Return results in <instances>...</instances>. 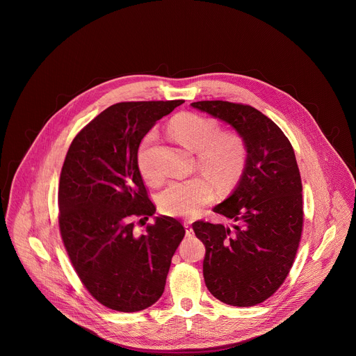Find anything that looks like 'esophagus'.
<instances>
[{
	"label": "esophagus",
	"instance_id": "34e87169",
	"mask_svg": "<svg viewBox=\"0 0 356 356\" xmlns=\"http://www.w3.org/2000/svg\"><path fill=\"white\" fill-rule=\"evenodd\" d=\"M184 228H186V236H188V238H191V236H194V232H193V228H191V225L188 224V222H184Z\"/></svg>",
	"mask_w": 356,
	"mask_h": 356
}]
</instances>
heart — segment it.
<instances>
[{
  "mask_svg": "<svg viewBox=\"0 0 356 356\" xmlns=\"http://www.w3.org/2000/svg\"><path fill=\"white\" fill-rule=\"evenodd\" d=\"M170 131L188 150L197 154L198 168L221 187L232 186L241 176L246 146L235 132H220L218 124L194 113L177 114L170 121ZM155 140V132H147L136 155V165L142 177L149 183H159L161 175L150 163L149 149ZM214 187L206 177H191L172 181L159 194V209L170 217L190 218L213 201Z\"/></svg>",
  "mask_w": 356,
  "mask_h": 356,
  "instance_id": "b5f03b06",
  "label": "heart"
}]
</instances>
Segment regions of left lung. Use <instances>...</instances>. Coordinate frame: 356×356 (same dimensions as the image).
<instances>
[{"label":"left lung","mask_w":356,"mask_h":356,"mask_svg":"<svg viewBox=\"0 0 356 356\" xmlns=\"http://www.w3.org/2000/svg\"><path fill=\"white\" fill-rule=\"evenodd\" d=\"M191 107L231 125L246 146L238 186L214 207L231 225L193 222L206 246L204 282L229 306H255L283 284L298 249L302 186L294 150L283 131L250 106L217 99Z\"/></svg>","instance_id":"left-lung-1"}]
</instances>
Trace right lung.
<instances>
[{"label":"right lung","mask_w":356,"mask_h":356,"mask_svg":"<svg viewBox=\"0 0 356 356\" xmlns=\"http://www.w3.org/2000/svg\"><path fill=\"white\" fill-rule=\"evenodd\" d=\"M180 104L183 99L108 107L76 135L62 168L59 228L67 255L88 293L115 312H140L161 298L186 234L166 216L143 234L134 232L135 218L156 211L136 165L139 143Z\"/></svg>","instance_id":"1"}]
</instances>
